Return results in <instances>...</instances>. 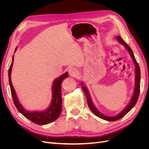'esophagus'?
Wrapping results in <instances>:
<instances>
[{
	"label": "esophagus",
	"instance_id": "34e87169",
	"mask_svg": "<svg viewBox=\"0 0 149 149\" xmlns=\"http://www.w3.org/2000/svg\"><path fill=\"white\" fill-rule=\"evenodd\" d=\"M69 74H70L71 76L72 77H75V76H77L78 74V71L74 68H71L69 69Z\"/></svg>",
	"mask_w": 149,
	"mask_h": 149
}]
</instances>
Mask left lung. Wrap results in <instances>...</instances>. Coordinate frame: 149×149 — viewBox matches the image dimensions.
Here are the masks:
<instances>
[{
	"label": "left lung",
	"instance_id": "1",
	"mask_svg": "<svg viewBox=\"0 0 149 149\" xmlns=\"http://www.w3.org/2000/svg\"><path fill=\"white\" fill-rule=\"evenodd\" d=\"M117 39H118V40L119 42L120 43L123 45L126 48V49H127L128 52L130 53V56H131V57L132 58L134 62L135 66H136V83H135V89H134L133 96L131 99V100H130L129 104L127 105V106L126 107L125 109L123 111H122L120 113H119L118 116H114V117L106 116L105 115L102 114V113H101L100 112H99L96 108V107L94 106V105L93 104V103L91 101V97H90V95L88 93V89L86 88V87L84 86H83L81 87L84 92L86 97L88 104L89 109H91V111L93 112L94 114L97 116V117H99V118H100L104 120H108V121H115L117 120H119L123 118V117H124L126 114L128 112H129L132 109L134 106H135V104H136L137 100H138V99H139V94H140V84H141V70H140L139 65L138 64V63L137 62L136 58H135L133 52L132 50V49L130 48V47L124 41L123 39H122V38L120 37V36L117 37ZM81 85H83V83H81Z\"/></svg>",
	"mask_w": 149,
	"mask_h": 149
}]
</instances>
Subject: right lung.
Listing matches in <instances>:
<instances>
[{"mask_svg":"<svg viewBox=\"0 0 149 149\" xmlns=\"http://www.w3.org/2000/svg\"><path fill=\"white\" fill-rule=\"evenodd\" d=\"M16 49V48H15ZM13 63V56L12 57V61L8 69V80L10 87V91L13 103L21 114H23L26 118L30 120L31 122L38 125H45L56 120L61 114L62 109V99H61V83L63 80L68 77V73H64L60 76L59 78H56L53 84L52 91L53 98L51 105L48 109L42 112H29L26 111L20 104L18 98L16 96V93L13 88L11 81V71Z\"/></svg>","mask_w":149,"mask_h":149,"instance_id":"add662e5","label":"right lung"}]
</instances>
